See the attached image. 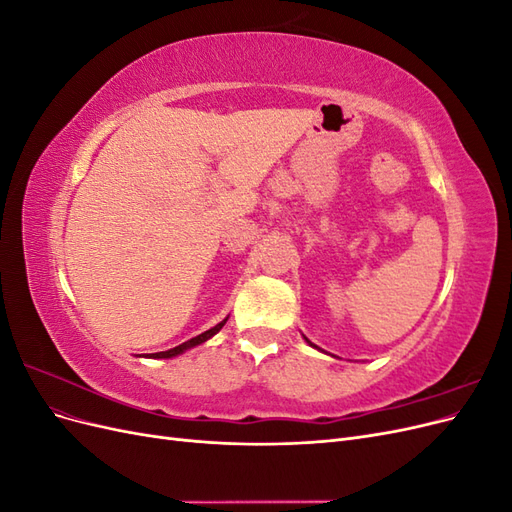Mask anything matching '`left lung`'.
Listing matches in <instances>:
<instances>
[{
  "label": "left lung",
  "instance_id": "obj_1",
  "mask_svg": "<svg viewBox=\"0 0 512 512\" xmlns=\"http://www.w3.org/2000/svg\"><path fill=\"white\" fill-rule=\"evenodd\" d=\"M303 339H305V342H307V344H309V346H312V348H318V346H314V344H312V342H309V339H307V337H305V335H303ZM318 350H320V348H318Z\"/></svg>",
  "mask_w": 512,
  "mask_h": 512
}]
</instances>
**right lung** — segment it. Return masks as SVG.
Segmentation results:
<instances>
[{
    "label": "right lung",
    "instance_id": "add662e5",
    "mask_svg": "<svg viewBox=\"0 0 512 512\" xmlns=\"http://www.w3.org/2000/svg\"><path fill=\"white\" fill-rule=\"evenodd\" d=\"M226 320H228V318H224L222 322L215 324L213 329H209V331H205V333H200V335L188 339V342H183V344H179V346H175V348H170V350H166V352H153L151 356H149V354H147V356H149V359H173V356H179V354H183L185 350H190V348H196V346H200V344H205L207 339H211L215 333H220V329L224 327Z\"/></svg>",
    "mask_w": 512,
    "mask_h": 512
}]
</instances>
